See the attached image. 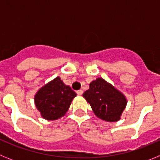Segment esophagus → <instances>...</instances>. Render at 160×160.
Masks as SVG:
<instances>
[{
  "mask_svg": "<svg viewBox=\"0 0 160 160\" xmlns=\"http://www.w3.org/2000/svg\"><path fill=\"white\" fill-rule=\"evenodd\" d=\"M83 94V90H77V94L78 95H82Z\"/></svg>",
  "mask_w": 160,
  "mask_h": 160,
  "instance_id": "1",
  "label": "esophagus"
}]
</instances>
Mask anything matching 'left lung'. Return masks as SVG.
Here are the masks:
<instances>
[{
	"mask_svg": "<svg viewBox=\"0 0 160 160\" xmlns=\"http://www.w3.org/2000/svg\"><path fill=\"white\" fill-rule=\"evenodd\" d=\"M83 97L96 116L107 122L118 121L127 105L125 96L101 78L90 83Z\"/></svg>",
	"mask_w": 160,
	"mask_h": 160,
	"instance_id": "1",
	"label": "left lung"
}]
</instances>
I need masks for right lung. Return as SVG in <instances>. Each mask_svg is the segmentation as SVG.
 Listing matches in <instances>:
<instances>
[{
  "label": "right lung",
  "instance_id": "1",
  "mask_svg": "<svg viewBox=\"0 0 160 160\" xmlns=\"http://www.w3.org/2000/svg\"><path fill=\"white\" fill-rule=\"evenodd\" d=\"M76 95L57 77L38 90L34 97L35 105L45 119L56 120L66 114Z\"/></svg>",
  "mask_w": 160,
  "mask_h": 160
}]
</instances>
